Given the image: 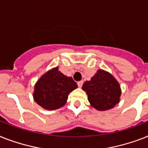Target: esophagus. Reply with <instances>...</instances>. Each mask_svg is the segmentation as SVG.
Returning a JSON list of instances; mask_svg holds the SVG:
<instances>
[{
	"instance_id": "obj_1",
	"label": "esophagus",
	"mask_w": 148,
	"mask_h": 148,
	"mask_svg": "<svg viewBox=\"0 0 148 148\" xmlns=\"http://www.w3.org/2000/svg\"><path fill=\"white\" fill-rule=\"evenodd\" d=\"M83 84H84V82H83L82 80H80V81H78V82H77L78 86H79V87H81V86H82V85H83Z\"/></svg>"
}]
</instances>
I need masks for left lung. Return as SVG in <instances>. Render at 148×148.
I'll list each match as a JSON object with an SVG mask.
<instances>
[{"label": "left lung", "mask_w": 148, "mask_h": 148, "mask_svg": "<svg viewBox=\"0 0 148 148\" xmlns=\"http://www.w3.org/2000/svg\"><path fill=\"white\" fill-rule=\"evenodd\" d=\"M82 89L87 94L90 105L99 111L112 109L119 103V84L110 73L106 71H97L90 80L84 82Z\"/></svg>", "instance_id": "left-lung-1"}]
</instances>
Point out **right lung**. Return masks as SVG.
I'll return each mask as SVG.
<instances>
[{"label":"right lung","instance_id":"obj_1","mask_svg":"<svg viewBox=\"0 0 148 148\" xmlns=\"http://www.w3.org/2000/svg\"><path fill=\"white\" fill-rule=\"evenodd\" d=\"M77 88L72 77L54 68L39 78L34 86L33 99L43 109L55 110L65 105L68 94Z\"/></svg>","mask_w":148,"mask_h":148}]
</instances>
